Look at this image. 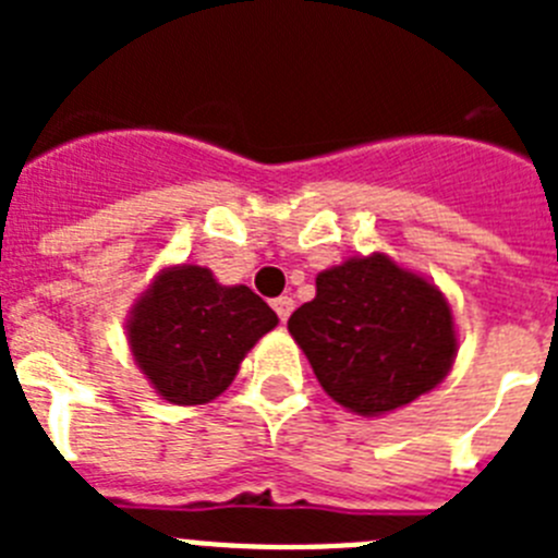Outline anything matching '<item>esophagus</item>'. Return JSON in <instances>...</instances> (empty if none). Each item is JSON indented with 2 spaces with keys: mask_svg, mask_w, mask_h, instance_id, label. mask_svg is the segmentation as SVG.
<instances>
[{
  "mask_svg": "<svg viewBox=\"0 0 558 558\" xmlns=\"http://www.w3.org/2000/svg\"><path fill=\"white\" fill-rule=\"evenodd\" d=\"M274 310L279 315V322H288L290 313H293V299L290 295H279V299H274Z\"/></svg>",
  "mask_w": 558,
  "mask_h": 558,
  "instance_id": "esophagus-1",
  "label": "esophagus"
}]
</instances>
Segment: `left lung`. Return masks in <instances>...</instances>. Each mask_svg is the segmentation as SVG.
<instances>
[{"label": "left lung", "instance_id": "1", "mask_svg": "<svg viewBox=\"0 0 558 558\" xmlns=\"http://www.w3.org/2000/svg\"><path fill=\"white\" fill-rule=\"evenodd\" d=\"M290 335L324 391L357 416H383L447 377L458 352L445 293L391 256H352L315 276Z\"/></svg>", "mask_w": 558, "mask_h": 558}]
</instances>
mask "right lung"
I'll return each mask as SVG.
<instances>
[{"instance_id":"obj_1","label":"right lung","mask_w":558,"mask_h":558,"mask_svg":"<svg viewBox=\"0 0 558 558\" xmlns=\"http://www.w3.org/2000/svg\"><path fill=\"white\" fill-rule=\"evenodd\" d=\"M279 324L245 284H220L209 268H165L128 315V343L150 386L172 405L220 397L245 354Z\"/></svg>"}]
</instances>
